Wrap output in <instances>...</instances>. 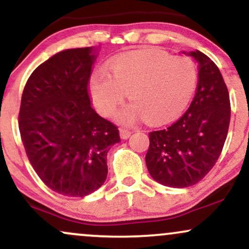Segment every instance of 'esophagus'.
I'll list each match as a JSON object with an SVG mask.
<instances>
[{
	"mask_svg": "<svg viewBox=\"0 0 249 249\" xmlns=\"http://www.w3.org/2000/svg\"><path fill=\"white\" fill-rule=\"evenodd\" d=\"M119 133H121V138L122 139H127V138H130V136H131L130 131L123 130V128H121V130H119Z\"/></svg>",
	"mask_w": 249,
	"mask_h": 249,
	"instance_id": "obj_1",
	"label": "esophagus"
}]
</instances>
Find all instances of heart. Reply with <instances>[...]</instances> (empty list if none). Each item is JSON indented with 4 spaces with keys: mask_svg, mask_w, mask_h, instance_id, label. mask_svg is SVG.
Wrapping results in <instances>:
<instances>
[{
    "mask_svg": "<svg viewBox=\"0 0 249 249\" xmlns=\"http://www.w3.org/2000/svg\"><path fill=\"white\" fill-rule=\"evenodd\" d=\"M110 72L98 69L90 79L97 110L111 116L128 93L131 102L117 113V122L133 125L139 119L151 124L171 121L186 108L198 81L194 64L184 57L156 50H138L118 56Z\"/></svg>",
    "mask_w": 249,
    "mask_h": 249,
    "instance_id": "b5f03b06",
    "label": "heart"
}]
</instances>
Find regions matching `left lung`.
Instances as JSON below:
<instances>
[{
  "mask_svg": "<svg viewBox=\"0 0 249 249\" xmlns=\"http://www.w3.org/2000/svg\"><path fill=\"white\" fill-rule=\"evenodd\" d=\"M184 53L198 63L196 95L181 118L148 134L145 157L151 177L176 188L196 185L212 170L231 121L230 95L215 63L199 50Z\"/></svg>",
  "mask_w": 249,
  "mask_h": 249,
  "instance_id": "1",
  "label": "left lung"
}]
</instances>
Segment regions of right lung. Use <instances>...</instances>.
<instances>
[{
	"mask_svg": "<svg viewBox=\"0 0 249 249\" xmlns=\"http://www.w3.org/2000/svg\"><path fill=\"white\" fill-rule=\"evenodd\" d=\"M98 48L67 49L28 79L18 127L25 153L50 190L85 196L104 184L107 156L119 131L91 107L89 82Z\"/></svg>",
	"mask_w": 249,
	"mask_h": 249,
	"instance_id": "right-lung-1",
	"label": "right lung"
}]
</instances>
